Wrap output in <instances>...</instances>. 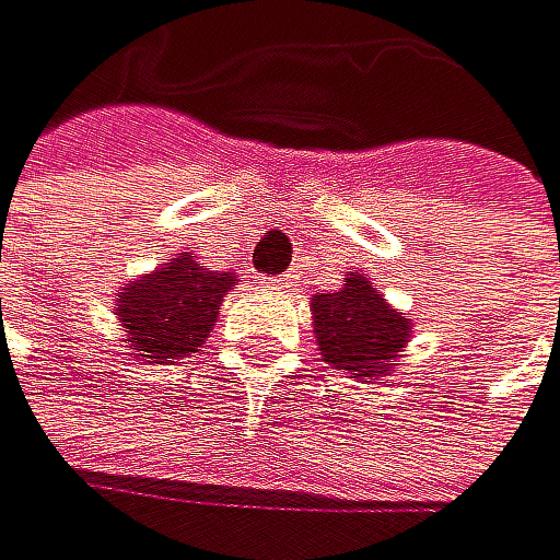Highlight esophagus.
<instances>
[{"mask_svg": "<svg viewBox=\"0 0 560 560\" xmlns=\"http://www.w3.org/2000/svg\"><path fill=\"white\" fill-rule=\"evenodd\" d=\"M268 289H289L292 285V275H275V278H265Z\"/></svg>", "mask_w": 560, "mask_h": 560, "instance_id": "esophagus-1", "label": "esophagus"}]
</instances>
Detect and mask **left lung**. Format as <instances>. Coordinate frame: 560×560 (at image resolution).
Returning <instances> with one entry per match:
<instances>
[{"instance_id":"1","label":"left lung","mask_w":560,"mask_h":560,"mask_svg":"<svg viewBox=\"0 0 560 560\" xmlns=\"http://www.w3.org/2000/svg\"><path fill=\"white\" fill-rule=\"evenodd\" d=\"M313 327L323 361L358 378L385 375L388 361L399 358V348L409 340L406 316L354 271L340 292H319L313 299Z\"/></svg>"}]
</instances>
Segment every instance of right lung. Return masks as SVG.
Returning <instances> with one entry per match:
<instances>
[{"instance_id":"obj_1","label":"right lung","mask_w":560,"mask_h":560,"mask_svg":"<svg viewBox=\"0 0 560 560\" xmlns=\"http://www.w3.org/2000/svg\"><path fill=\"white\" fill-rule=\"evenodd\" d=\"M233 282L237 278L230 271H209L192 261V254H182L122 289L116 316L137 358L167 364V358L196 354Z\"/></svg>"}]
</instances>
